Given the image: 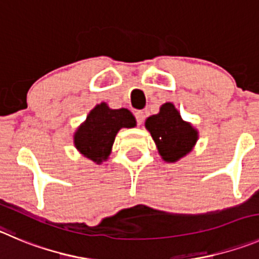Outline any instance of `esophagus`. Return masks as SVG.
I'll return each mask as SVG.
<instances>
[{
    "label": "esophagus",
    "instance_id": "1",
    "mask_svg": "<svg viewBox=\"0 0 259 259\" xmlns=\"http://www.w3.org/2000/svg\"><path fill=\"white\" fill-rule=\"evenodd\" d=\"M144 117H146V113H144L143 111H137V112H135V118H137V121L139 125L143 122Z\"/></svg>",
    "mask_w": 259,
    "mask_h": 259
}]
</instances>
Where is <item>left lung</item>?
Here are the masks:
<instances>
[{
	"label": "left lung",
	"instance_id": "obj_1",
	"mask_svg": "<svg viewBox=\"0 0 259 259\" xmlns=\"http://www.w3.org/2000/svg\"><path fill=\"white\" fill-rule=\"evenodd\" d=\"M146 127L166 162H176L187 156L198 141L197 129L190 122L184 121L170 102L163 103L157 115L147 118Z\"/></svg>",
	"mask_w": 259,
	"mask_h": 259
}]
</instances>
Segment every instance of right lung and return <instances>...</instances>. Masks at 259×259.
Listing matches in <instances>:
<instances>
[{"mask_svg":"<svg viewBox=\"0 0 259 259\" xmlns=\"http://www.w3.org/2000/svg\"><path fill=\"white\" fill-rule=\"evenodd\" d=\"M135 125V117L129 110H112L102 102L88 113L85 121L75 132L74 144L84 157L102 163L110 156L118 130Z\"/></svg>","mask_w":259,"mask_h":259,"instance_id":"add662e5","label":"right lung"}]
</instances>
